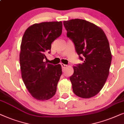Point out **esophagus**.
Masks as SVG:
<instances>
[{
  "label": "esophagus",
  "instance_id": "34e87169",
  "mask_svg": "<svg viewBox=\"0 0 124 124\" xmlns=\"http://www.w3.org/2000/svg\"><path fill=\"white\" fill-rule=\"evenodd\" d=\"M61 66H62V67L63 69H66L67 67V65H65V64H63V63H61Z\"/></svg>",
  "mask_w": 124,
  "mask_h": 124
}]
</instances>
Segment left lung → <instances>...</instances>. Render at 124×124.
Returning <instances> with one entry per match:
<instances>
[{
	"label": "left lung",
	"instance_id": "8db88e82",
	"mask_svg": "<svg viewBox=\"0 0 124 124\" xmlns=\"http://www.w3.org/2000/svg\"><path fill=\"white\" fill-rule=\"evenodd\" d=\"M63 25L79 58L84 59L82 64L73 67L70 78L72 90L80 98H92L103 88L109 73L112 54L109 41L101 28L85 20L64 21Z\"/></svg>",
	"mask_w": 124,
	"mask_h": 124
}]
</instances>
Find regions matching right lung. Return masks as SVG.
<instances>
[{
  "label": "right lung",
  "mask_w": 124,
  "mask_h": 124,
  "mask_svg": "<svg viewBox=\"0 0 124 124\" xmlns=\"http://www.w3.org/2000/svg\"><path fill=\"white\" fill-rule=\"evenodd\" d=\"M62 31V21L42 22L29 26L23 35L20 53L21 77L26 89L36 100H49L55 94L62 67L60 64L46 63L44 59Z\"/></svg>",
  "instance_id": "right-lung-1"
}]
</instances>
